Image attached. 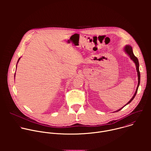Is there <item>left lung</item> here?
Here are the masks:
<instances>
[{"label": "left lung", "mask_w": 151, "mask_h": 151, "mask_svg": "<svg viewBox=\"0 0 151 151\" xmlns=\"http://www.w3.org/2000/svg\"><path fill=\"white\" fill-rule=\"evenodd\" d=\"M124 51H125V52L128 55V56L130 57V58L134 62V63H135V64H136V70H137V76H138V84H137V88H136V92H135V93H134V96H133V97L130 99V100L127 103V104H129L130 103L133 99H134V97L136 96V94H137V90H138V88H139V85H140V72H139V60H138V59H137V58L134 55V54H133V49H132V47L130 46V45H126L125 47V48H124ZM127 104H125L124 107H125ZM124 107H122V108H121V109H118V110H117L116 111H115V112H118V111H121Z\"/></svg>", "instance_id": "1"}]
</instances>
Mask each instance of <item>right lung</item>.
I'll use <instances>...</instances> for the list:
<instances>
[{
  "mask_svg": "<svg viewBox=\"0 0 151 151\" xmlns=\"http://www.w3.org/2000/svg\"><path fill=\"white\" fill-rule=\"evenodd\" d=\"M19 59H20V58H19V59H18V61H17V63H18V61H19ZM15 75H14V76H15Z\"/></svg>",
  "mask_w": 151,
  "mask_h": 151,
  "instance_id": "1",
  "label": "right lung"
}]
</instances>
